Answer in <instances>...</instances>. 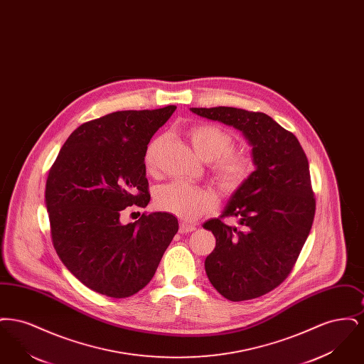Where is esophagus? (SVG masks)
I'll list each match as a JSON object with an SVG mask.
<instances>
[{
	"mask_svg": "<svg viewBox=\"0 0 364 364\" xmlns=\"http://www.w3.org/2000/svg\"><path fill=\"white\" fill-rule=\"evenodd\" d=\"M196 226L188 224V223H180V233H190L195 230Z\"/></svg>",
	"mask_w": 364,
	"mask_h": 364,
	"instance_id": "obj_1",
	"label": "esophagus"
}]
</instances>
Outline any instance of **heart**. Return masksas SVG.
<instances>
[{
    "instance_id": "heart-1",
    "label": "heart",
    "mask_w": 364,
    "mask_h": 364,
    "mask_svg": "<svg viewBox=\"0 0 364 364\" xmlns=\"http://www.w3.org/2000/svg\"><path fill=\"white\" fill-rule=\"evenodd\" d=\"M195 153L205 161H213V172L226 191L237 190L252 172L251 158L232 151L233 138L225 129L213 124L193 125L187 132ZM162 136L151 140L147 146L144 162L147 169L154 171L164 146ZM215 203V196L208 190L191 186L184 181H173L161 187L156 195L158 208L178 217L195 220Z\"/></svg>"
}]
</instances>
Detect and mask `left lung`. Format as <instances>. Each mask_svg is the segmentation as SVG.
Returning <instances> with one entry per match:
<instances>
[{
  "label": "left lung",
  "instance_id": "left-lung-1",
  "mask_svg": "<svg viewBox=\"0 0 364 364\" xmlns=\"http://www.w3.org/2000/svg\"><path fill=\"white\" fill-rule=\"evenodd\" d=\"M192 113L240 131L255 171L235 191L221 214L242 230L208 220L215 248L205 260L211 285L230 301L259 297L294 267L315 214L309 159L292 132L270 116L237 107H191Z\"/></svg>",
  "mask_w": 364,
  "mask_h": 364
}]
</instances>
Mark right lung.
<instances>
[{
  "label": "right lung",
  "instance_id": "1",
  "mask_svg": "<svg viewBox=\"0 0 364 364\" xmlns=\"http://www.w3.org/2000/svg\"><path fill=\"white\" fill-rule=\"evenodd\" d=\"M176 106L122 110L76 128L46 180L53 245L87 288L122 299L143 289L178 230L173 214L122 224V211L150 202L144 154Z\"/></svg>",
  "mask_w": 364,
  "mask_h": 364
}]
</instances>
